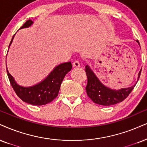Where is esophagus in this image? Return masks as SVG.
<instances>
[{"label":"esophagus","instance_id":"esophagus-1","mask_svg":"<svg viewBox=\"0 0 147 147\" xmlns=\"http://www.w3.org/2000/svg\"><path fill=\"white\" fill-rule=\"evenodd\" d=\"M80 66V63L78 62V61H76L73 63V67H79Z\"/></svg>","mask_w":147,"mask_h":147}]
</instances>
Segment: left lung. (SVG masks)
<instances>
[{
	"mask_svg": "<svg viewBox=\"0 0 147 147\" xmlns=\"http://www.w3.org/2000/svg\"><path fill=\"white\" fill-rule=\"evenodd\" d=\"M136 41L140 45L138 41ZM85 71L88 79L86 87L88 96L95 104L106 106L117 104L127 98L138 81L141 74L140 69L138 73L137 82L134 86L117 90L108 87L103 84L88 65L85 66Z\"/></svg>",
	"mask_w": 147,
	"mask_h": 147,
	"instance_id": "left-lung-1",
	"label": "left lung"
}]
</instances>
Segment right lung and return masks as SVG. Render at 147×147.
Returning <instances> with one entry per match:
<instances>
[{"instance_id": "1", "label": "right lung", "mask_w": 147, "mask_h": 147, "mask_svg": "<svg viewBox=\"0 0 147 147\" xmlns=\"http://www.w3.org/2000/svg\"><path fill=\"white\" fill-rule=\"evenodd\" d=\"M33 22L27 20L20 29L31 26ZM16 35V34H15ZM13 36L11 44L14 38ZM71 62L61 63L53 69L44 80L38 84L30 86H23L18 84L14 78L9 74L7 67V73L13 88L18 97L24 102L35 106H42L51 102L58 96L61 84L67 74L71 69Z\"/></svg>"}]
</instances>
